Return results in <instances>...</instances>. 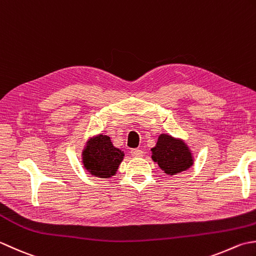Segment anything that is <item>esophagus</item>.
Returning a JSON list of instances; mask_svg holds the SVG:
<instances>
[{
  "label": "esophagus",
  "mask_w": 256,
  "mask_h": 256,
  "mask_svg": "<svg viewBox=\"0 0 256 256\" xmlns=\"http://www.w3.org/2000/svg\"><path fill=\"white\" fill-rule=\"evenodd\" d=\"M130 154H132V157H142L144 151L142 149H132Z\"/></svg>",
  "instance_id": "34e87169"
}]
</instances>
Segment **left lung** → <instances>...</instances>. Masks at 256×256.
I'll return each mask as SVG.
<instances>
[{
  "label": "left lung",
  "instance_id": "obj_1",
  "mask_svg": "<svg viewBox=\"0 0 256 256\" xmlns=\"http://www.w3.org/2000/svg\"><path fill=\"white\" fill-rule=\"evenodd\" d=\"M151 158L168 176L180 174L194 164V154L188 144L182 139L166 134L159 136L157 144L151 148Z\"/></svg>",
  "mask_w": 256,
  "mask_h": 256
}]
</instances>
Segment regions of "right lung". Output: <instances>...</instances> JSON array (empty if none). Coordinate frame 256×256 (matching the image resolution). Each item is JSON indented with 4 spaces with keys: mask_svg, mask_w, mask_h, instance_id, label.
Listing matches in <instances>:
<instances>
[{
    "mask_svg": "<svg viewBox=\"0 0 256 256\" xmlns=\"http://www.w3.org/2000/svg\"><path fill=\"white\" fill-rule=\"evenodd\" d=\"M124 156V151L114 147L110 137L100 134L88 139L82 162L92 176L106 179L116 174Z\"/></svg>",
    "mask_w": 256,
    "mask_h": 256,
    "instance_id": "1",
    "label": "right lung"
}]
</instances>
